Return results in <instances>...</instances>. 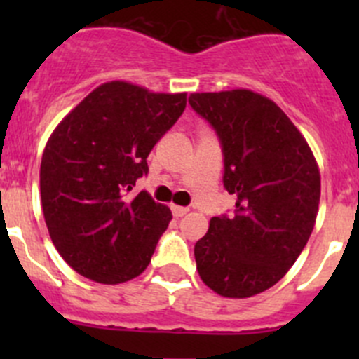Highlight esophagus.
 <instances>
[{"instance_id":"esophagus-1","label":"esophagus","mask_w":359,"mask_h":359,"mask_svg":"<svg viewBox=\"0 0 359 359\" xmlns=\"http://www.w3.org/2000/svg\"><path fill=\"white\" fill-rule=\"evenodd\" d=\"M187 212H189V208H186V206H177V205L172 206L173 217H184Z\"/></svg>"}]
</instances>
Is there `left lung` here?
Listing matches in <instances>:
<instances>
[{
  "label": "left lung",
  "instance_id": "1",
  "mask_svg": "<svg viewBox=\"0 0 359 359\" xmlns=\"http://www.w3.org/2000/svg\"><path fill=\"white\" fill-rule=\"evenodd\" d=\"M189 104L219 133L224 187L236 194L233 217H212L194 245L203 283L229 299L276 285L300 255L318 215L316 158L292 119L247 88L191 93Z\"/></svg>",
  "mask_w": 359,
  "mask_h": 359
}]
</instances>
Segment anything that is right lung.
Segmentation results:
<instances>
[{
    "label": "right lung",
    "instance_id": "1",
    "mask_svg": "<svg viewBox=\"0 0 359 359\" xmlns=\"http://www.w3.org/2000/svg\"><path fill=\"white\" fill-rule=\"evenodd\" d=\"M187 93L102 83L50 135L39 168L52 243L81 276L104 285L146 271L172 212L147 191L130 198L147 156L180 118Z\"/></svg>",
    "mask_w": 359,
    "mask_h": 359
}]
</instances>
